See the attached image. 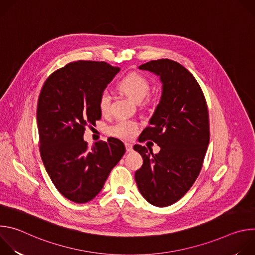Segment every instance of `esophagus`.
<instances>
[{
	"instance_id": "1",
	"label": "esophagus",
	"mask_w": 255,
	"mask_h": 255,
	"mask_svg": "<svg viewBox=\"0 0 255 255\" xmlns=\"http://www.w3.org/2000/svg\"><path fill=\"white\" fill-rule=\"evenodd\" d=\"M125 147H126V150L127 152H131L133 150V145L131 143H125Z\"/></svg>"
}]
</instances>
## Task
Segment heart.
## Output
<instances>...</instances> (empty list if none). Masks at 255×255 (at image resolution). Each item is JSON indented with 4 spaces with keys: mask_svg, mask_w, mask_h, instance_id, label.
Returning <instances> with one entry per match:
<instances>
[{
    "mask_svg": "<svg viewBox=\"0 0 255 255\" xmlns=\"http://www.w3.org/2000/svg\"><path fill=\"white\" fill-rule=\"evenodd\" d=\"M119 88L123 91L131 100L140 103L145 97L149 94L150 85L149 82L142 75L137 72H131L119 83ZM99 109L103 114H107L110 111L111 105V93L108 89L101 92L99 96ZM138 131V124L131 120L120 119L115 124L109 127V133L113 136L122 139L133 138Z\"/></svg>",
    "mask_w": 255,
    "mask_h": 255,
    "instance_id": "obj_1",
    "label": "heart"
}]
</instances>
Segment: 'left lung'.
Instances as JSON below:
<instances>
[{"mask_svg":"<svg viewBox=\"0 0 255 255\" xmlns=\"http://www.w3.org/2000/svg\"><path fill=\"white\" fill-rule=\"evenodd\" d=\"M160 78L159 104L142 141L152 140L160 151L141 145L143 164L135 172L141 195L156 207H167L183 198L197 179L209 145V113L203 91L191 72L170 59L151 60L139 66Z\"/></svg>","mask_w":255,"mask_h":255,"instance_id":"8db88e82","label":"left lung"}]
</instances>
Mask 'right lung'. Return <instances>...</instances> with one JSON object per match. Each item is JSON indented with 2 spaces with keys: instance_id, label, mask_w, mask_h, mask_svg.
Masks as SVG:
<instances>
[{
  "instance_id": "obj_1",
  "label": "right lung",
  "mask_w": 255,
  "mask_h": 255,
  "mask_svg": "<svg viewBox=\"0 0 255 255\" xmlns=\"http://www.w3.org/2000/svg\"><path fill=\"white\" fill-rule=\"evenodd\" d=\"M120 70L105 61L79 60L55 70L38 99L40 154L58 192L78 204L93 200L125 153L110 137L92 149L84 140L87 126L101 119L99 96Z\"/></svg>"
}]
</instances>
